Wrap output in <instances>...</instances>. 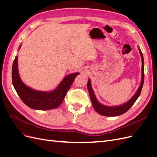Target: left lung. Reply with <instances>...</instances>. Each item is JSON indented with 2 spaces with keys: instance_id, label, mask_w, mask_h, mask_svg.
Returning a JSON list of instances; mask_svg holds the SVG:
<instances>
[{
  "instance_id": "1",
  "label": "left lung",
  "mask_w": 157,
  "mask_h": 157,
  "mask_svg": "<svg viewBox=\"0 0 157 157\" xmlns=\"http://www.w3.org/2000/svg\"><path fill=\"white\" fill-rule=\"evenodd\" d=\"M139 51L141 57V60H142V68H141V72H142V78H141V82L140 86L137 90L136 93L134 94V96H133L129 101L126 102V103L123 104L122 105L118 106V107H108L102 105V104L99 103L97 99L95 96L94 92L92 90V86H91V82H90V80L89 79L88 84H87V87L88 89V92L90 94V99H91L92 106L94 109L96 110V111L99 113V115H103V116H106V117H116L122 115L126 111H128L129 109L131 108V107L134 105L137 99L138 98L140 95L141 94L142 87H143L144 82V56L142 54V52L140 50L139 48Z\"/></svg>"
}]
</instances>
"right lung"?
<instances>
[{
	"mask_svg": "<svg viewBox=\"0 0 157 157\" xmlns=\"http://www.w3.org/2000/svg\"><path fill=\"white\" fill-rule=\"evenodd\" d=\"M78 73L71 74L65 77L59 86L50 92L38 91L23 83L17 69V56L13 61L12 78L13 87L22 101L29 107L36 110H50L59 107Z\"/></svg>",
	"mask_w": 157,
	"mask_h": 157,
	"instance_id": "obj_1",
	"label": "right lung"
}]
</instances>
